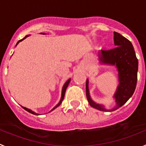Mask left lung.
Returning <instances> with one entry per match:
<instances>
[{
  "label": "left lung",
  "mask_w": 146,
  "mask_h": 146,
  "mask_svg": "<svg viewBox=\"0 0 146 146\" xmlns=\"http://www.w3.org/2000/svg\"><path fill=\"white\" fill-rule=\"evenodd\" d=\"M114 44L115 47L111 50H102L99 54V60L102 64L115 66L118 72L119 84L114 94L116 106L110 110L112 111L123 106L133 95L136 88L138 70V60L130 41L120 33L114 32ZM86 89L88 101L92 108L102 111H108L103 105L96 104L91 99L88 79Z\"/></svg>",
  "instance_id": "8db88e82"
}]
</instances>
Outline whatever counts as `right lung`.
Masks as SVG:
<instances>
[{
  "label": "right lung",
  "instance_id": "1",
  "mask_svg": "<svg viewBox=\"0 0 146 146\" xmlns=\"http://www.w3.org/2000/svg\"><path fill=\"white\" fill-rule=\"evenodd\" d=\"M42 34H45V33H42ZM30 35H27L26 36H25L24 37V38H23V39H21V40H20V41H18L17 42V44H16V46L18 44V43H19V42H22V41H23V40H24L25 39V38H26V37H28V36H29ZM70 81H71V79H69L68 80L66 81V82H65V84L64 85V86H63V88H62V94H61V98H60V102H59V103L58 104H57V105H55V107H54L53 108H52V110H51V111H52V110H55V108H57L59 106V105H60V104H61V102H62V101H63V99H64V96H65V92H66V88H67V87H68V86H69V82H70ZM22 108H23V109H25V110H26V111H28V112H29L30 113H32V114H33V115H39V114H38V113H35V112H33V111H32L31 110H30V109H28V108H24V107H22Z\"/></svg>",
  "mask_w": 146,
  "mask_h": 146
}]
</instances>
